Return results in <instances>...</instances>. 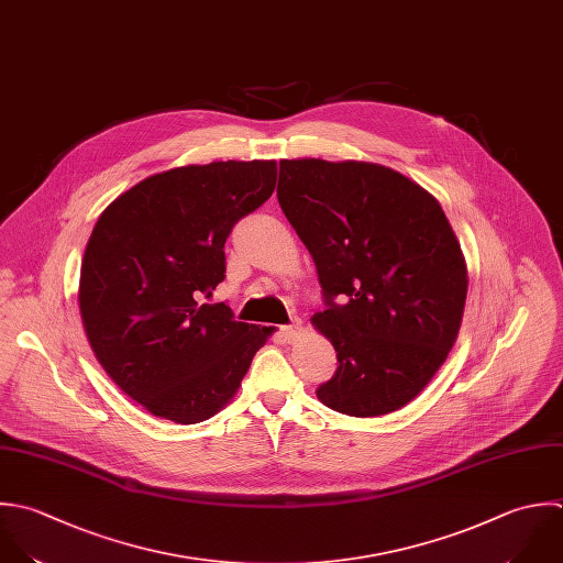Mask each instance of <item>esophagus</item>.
Wrapping results in <instances>:
<instances>
[{
	"mask_svg": "<svg viewBox=\"0 0 563 563\" xmlns=\"http://www.w3.org/2000/svg\"><path fill=\"white\" fill-rule=\"evenodd\" d=\"M300 333H302V327H300L298 322L287 324V327H280V335H283L285 342H294L296 338H300Z\"/></svg>",
	"mask_w": 563,
	"mask_h": 563,
	"instance_id": "34e87169",
	"label": "esophagus"
}]
</instances>
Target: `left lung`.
<instances>
[{"instance_id":"obj_1","label":"left lung","mask_w":563,"mask_h":563,"mask_svg":"<svg viewBox=\"0 0 563 563\" xmlns=\"http://www.w3.org/2000/svg\"><path fill=\"white\" fill-rule=\"evenodd\" d=\"M278 203L309 250L338 371L316 393L335 412L382 417L410 404L452 351L467 267L439 206L368 162L280 159Z\"/></svg>"}]
</instances>
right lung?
<instances>
[{"label":"right lung","mask_w":563,"mask_h":563,"mask_svg":"<svg viewBox=\"0 0 563 563\" xmlns=\"http://www.w3.org/2000/svg\"><path fill=\"white\" fill-rule=\"evenodd\" d=\"M276 188V162H212L151 175L98 217L78 305L107 375L151 415L192 426L239 390L267 329L208 305L225 239Z\"/></svg>","instance_id":"add662e5"}]
</instances>
